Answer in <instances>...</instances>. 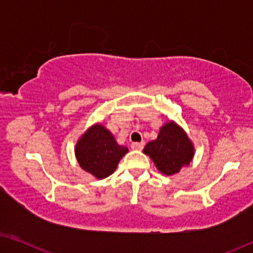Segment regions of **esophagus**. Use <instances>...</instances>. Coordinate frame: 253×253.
<instances>
[{
    "label": "esophagus",
    "instance_id": "1",
    "mask_svg": "<svg viewBox=\"0 0 253 253\" xmlns=\"http://www.w3.org/2000/svg\"><path fill=\"white\" fill-rule=\"evenodd\" d=\"M144 143L141 141V143H132L131 144V148H133V150H137V151H141L144 148Z\"/></svg>",
    "mask_w": 253,
    "mask_h": 253
}]
</instances>
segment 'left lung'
<instances>
[{"mask_svg":"<svg viewBox=\"0 0 253 253\" xmlns=\"http://www.w3.org/2000/svg\"><path fill=\"white\" fill-rule=\"evenodd\" d=\"M143 152L148 155L165 175H174L193 157L192 143L181 127L169 122L161 127L155 140L150 141Z\"/></svg>","mask_w":253,"mask_h":253,"instance_id":"obj_1","label":"left lung"}]
</instances>
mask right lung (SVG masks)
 Wrapping results in <instances>:
<instances>
[{"mask_svg": "<svg viewBox=\"0 0 253 253\" xmlns=\"http://www.w3.org/2000/svg\"><path fill=\"white\" fill-rule=\"evenodd\" d=\"M127 148L120 146L105 126L89 127L76 145V158L81 167L96 178L112 175Z\"/></svg>", "mask_w": 253, "mask_h": 253, "instance_id": "obj_1", "label": "right lung"}]
</instances>
